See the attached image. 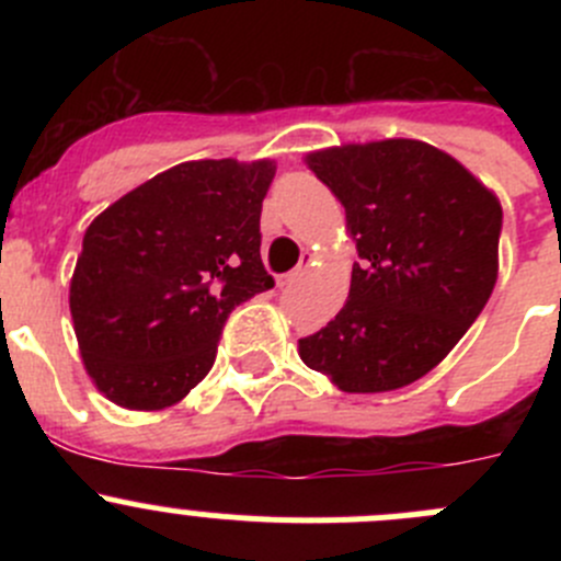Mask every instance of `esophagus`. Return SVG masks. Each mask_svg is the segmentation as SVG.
Segmentation results:
<instances>
[{
  "mask_svg": "<svg viewBox=\"0 0 561 561\" xmlns=\"http://www.w3.org/2000/svg\"><path fill=\"white\" fill-rule=\"evenodd\" d=\"M307 268H309V257H307V254H304L301 265H298V268H293L290 274L282 276V279H279V287H293V285H296V282H301V276L307 274Z\"/></svg>",
  "mask_w": 561,
  "mask_h": 561,
  "instance_id": "esophagus-1",
  "label": "esophagus"
}]
</instances>
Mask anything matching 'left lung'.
Listing matches in <instances>:
<instances>
[{"label":"left lung","instance_id":"left-lung-1","mask_svg":"<svg viewBox=\"0 0 561 561\" xmlns=\"http://www.w3.org/2000/svg\"><path fill=\"white\" fill-rule=\"evenodd\" d=\"M358 249L342 312L298 355L347 393L404 388L478 320L496 282L502 206L461 162L421 140L314 151Z\"/></svg>","mask_w":561,"mask_h":561}]
</instances>
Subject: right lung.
Returning <instances> with one entry per match:
<instances>
[{
	"mask_svg": "<svg viewBox=\"0 0 561 561\" xmlns=\"http://www.w3.org/2000/svg\"><path fill=\"white\" fill-rule=\"evenodd\" d=\"M271 160L181 162L107 206L83 236L70 312L107 399L162 410L211 371L230 312L274 287L260 260Z\"/></svg>",
	"mask_w": 561,
	"mask_h": 561,
	"instance_id": "add662e5",
	"label": "right lung"
}]
</instances>
